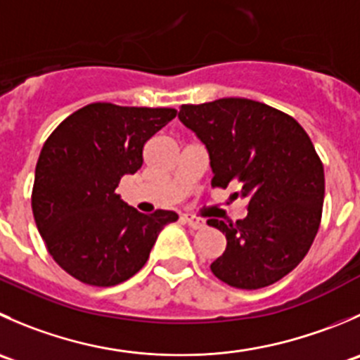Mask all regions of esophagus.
<instances>
[{
  "instance_id": "34e87169",
  "label": "esophagus",
  "mask_w": 360,
  "mask_h": 360,
  "mask_svg": "<svg viewBox=\"0 0 360 360\" xmlns=\"http://www.w3.org/2000/svg\"><path fill=\"white\" fill-rule=\"evenodd\" d=\"M181 218H183V221L188 223L191 229H202V226H204V219L198 218V216L195 214H183Z\"/></svg>"
}]
</instances>
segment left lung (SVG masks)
Masks as SVG:
<instances>
[{
	"label": "left lung",
	"instance_id": "8db88e82",
	"mask_svg": "<svg viewBox=\"0 0 360 360\" xmlns=\"http://www.w3.org/2000/svg\"><path fill=\"white\" fill-rule=\"evenodd\" d=\"M179 120L205 144L212 188L237 184L244 219H207L226 248L211 264L218 280L257 290L294 271L322 219L326 177L311 139L292 116L248 98L181 105Z\"/></svg>",
	"mask_w": 360,
	"mask_h": 360
}]
</instances>
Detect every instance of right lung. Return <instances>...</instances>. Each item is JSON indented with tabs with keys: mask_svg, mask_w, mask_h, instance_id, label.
Here are the masks:
<instances>
[{
	"mask_svg": "<svg viewBox=\"0 0 360 360\" xmlns=\"http://www.w3.org/2000/svg\"><path fill=\"white\" fill-rule=\"evenodd\" d=\"M176 109L89 103L49 135L34 170V223L56 264L93 287L130 280L148 262L174 211L142 214L116 193L121 177L142 167L153 135Z\"/></svg>",
	"mask_w": 360,
	"mask_h": 360,
	"instance_id": "right-lung-1",
	"label": "right lung"
}]
</instances>
